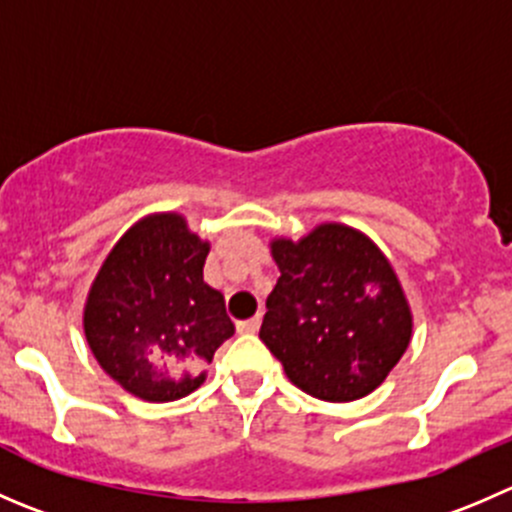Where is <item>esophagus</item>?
<instances>
[{"label":"esophagus","instance_id":"1","mask_svg":"<svg viewBox=\"0 0 512 512\" xmlns=\"http://www.w3.org/2000/svg\"><path fill=\"white\" fill-rule=\"evenodd\" d=\"M257 330H260V317H250V320L237 322V332H240V335H255Z\"/></svg>","mask_w":512,"mask_h":512}]
</instances>
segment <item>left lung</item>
<instances>
[{"label": "left lung", "instance_id": "8db88e82", "mask_svg": "<svg viewBox=\"0 0 512 512\" xmlns=\"http://www.w3.org/2000/svg\"><path fill=\"white\" fill-rule=\"evenodd\" d=\"M270 247L280 277L267 297L260 340L302 393L327 403L370 395L413 335L410 305L388 257L340 222Z\"/></svg>", "mask_w": 512, "mask_h": 512}]
</instances>
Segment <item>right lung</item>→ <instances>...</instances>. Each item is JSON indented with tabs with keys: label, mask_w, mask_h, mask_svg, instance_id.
<instances>
[{
	"label": "right lung",
	"mask_w": 512,
	"mask_h": 512,
	"mask_svg": "<svg viewBox=\"0 0 512 512\" xmlns=\"http://www.w3.org/2000/svg\"><path fill=\"white\" fill-rule=\"evenodd\" d=\"M210 242L177 212L135 222L99 267L84 335L102 370L147 403H170L205 382V365L235 335L225 297L202 280Z\"/></svg>",
	"instance_id": "1"
}]
</instances>
